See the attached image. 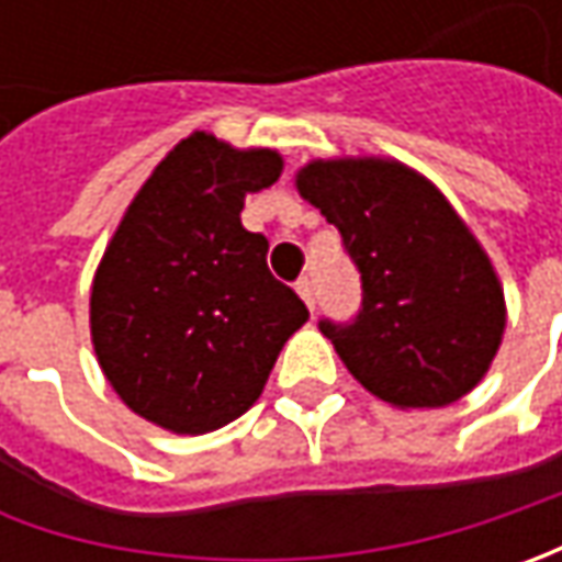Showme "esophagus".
Returning a JSON list of instances; mask_svg holds the SVG:
<instances>
[{"instance_id":"esophagus-1","label":"esophagus","mask_w":562,"mask_h":562,"mask_svg":"<svg viewBox=\"0 0 562 562\" xmlns=\"http://www.w3.org/2000/svg\"><path fill=\"white\" fill-rule=\"evenodd\" d=\"M296 293L303 296V303H306L310 310H315V291H313V281H310V278H300V281H296Z\"/></svg>"}]
</instances>
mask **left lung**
<instances>
[{"label": "left lung", "mask_w": 562, "mask_h": 562, "mask_svg": "<svg viewBox=\"0 0 562 562\" xmlns=\"http://www.w3.org/2000/svg\"><path fill=\"white\" fill-rule=\"evenodd\" d=\"M303 200L340 231L362 281L350 322L322 318L359 384L394 406L469 394L501 347L504 291L485 249L422 175L384 159L310 162Z\"/></svg>", "instance_id": "left-lung-1"}]
</instances>
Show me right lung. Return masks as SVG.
I'll list each match as a JSON object with an SVG mask.
<instances>
[{"label":"right lung","instance_id":"right-lung-1","mask_svg":"<svg viewBox=\"0 0 562 562\" xmlns=\"http://www.w3.org/2000/svg\"><path fill=\"white\" fill-rule=\"evenodd\" d=\"M281 156L196 131L124 212L99 262L90 331L99 366L143 419L205 435L244 416L306 303L269 271V240L240 225L244 196Z\"/></svg>","mask_w":562,"mask_h":562}]
</instances>
